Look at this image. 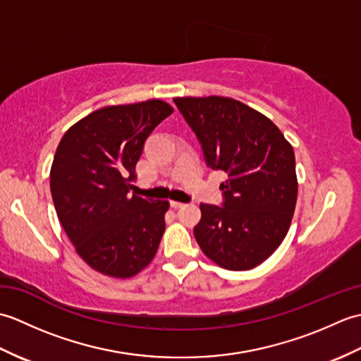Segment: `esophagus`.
<instances>
[{
  "instance_id": "esophagus-1",
  "label": "esophagus",
  "mask_w": 361,
  "mask_h": 361,
  "mask_svg": "<svg viewBox=\"0 0 361 361\" xmlns=\"http://www.w3.org/2000/svg\"><path fill=\"white\" fill-rule=\"evenodd\" d=\"M171 206H172V208H181V206H185V203L176 202V200H172V202H171Z\"/></svg>"
}]
</instances>
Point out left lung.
<instances>
[{
    "label": "left lung",
    "mask_w": 361,
    "mask_h": 361,
    "mask_svg": "<svg viewBox=\"0 0 361 361\" xmlns=\"http://www.w3.org/2000/svg\"><path fill=\"white\" fill-rule=\"evenodd\" d=\"M202 144L206 164L224 171V203L200 204L194 235L226 270L243 271L270 257L293 219L295 152L273 122L231 97H175Z\"/></svg>",
    "instance_id": "8db88e82"
}]
</instances>
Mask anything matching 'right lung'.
Listing matches in <instances>:
<instances>
[{"label": "right lung", "mask_w": 361, "mask_h": 361, "mask_svg": "<svg viewBox=\"0 0 361 361\" xmlns=\"http://www.w3.org/2000/svg\"><path fill=\"white\" fill-rule=\"evenodd\" d=\"M172 113L159 99L104 106L68 128L54 155L57 217L78 255L105 276L132 278L157 255L169 202L130 189L145 140Z\"/></svg>", "instance_id": "add662e5"}]
</instances>
